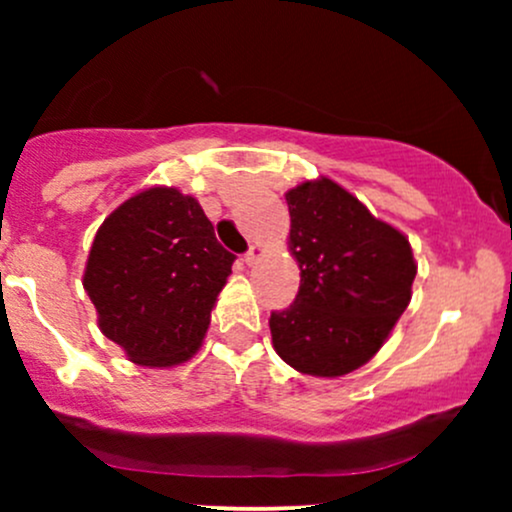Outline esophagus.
I'll use <instances>...</instances> for the list:
<instances>
[{"label": "esophagus", "instance_id": "obj_1", "mask_svg": "<svg viewBox=\"0 0 512 512\" xmlns=\"http://www.w3.org/2000/svg\"><path fill=\"white\" fill-rule=\"evenodd\" d=\"M260 257H262V248H260V245H252V248L245 252L243 260H245V264H248V267H252V264H257Z\"/></svg>", "mask_w": 512, "mask_h": 512}]
</instances>
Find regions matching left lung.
Listing matches in <instances>:
<instances>
[{
  "label": "left lung",
  "instance_id": "1",
  "mask_svg": "<svg viewBox=\"0 0 512 512\" xmlns=\"http://www.w3.org/2000/svg\"><path fill=\"white\" fill-rule=\"evenodd\" d=\"M298 296L269 317L276 354L317 378H337L378 354L411 301L409 240L330 178L286 192Z\"/></svg>",
  "mask_w": 512,
  "mask_h": 512
}]
</instances>
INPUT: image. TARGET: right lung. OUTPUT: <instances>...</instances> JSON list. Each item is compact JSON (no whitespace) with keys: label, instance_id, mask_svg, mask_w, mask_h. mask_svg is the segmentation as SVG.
Returning a JSON list of instances; mask_svg holds the SVG:
<instances>
[{"label":"right lung","instance_id":"obj_1","mask_svg":"<svg viewBox=\"0 0 512 512\" xmlns=\"http://www.w3.org/2000/svg\"><path fill=\"white\" fill-rule=\"evenodd\" d=\"M233 260L195 197L149 187L98 228L84 289L101 332L129 361L170 368L202 346Z\"/></svg>","mask_w":512,"mask_h":512}]
</instances>
